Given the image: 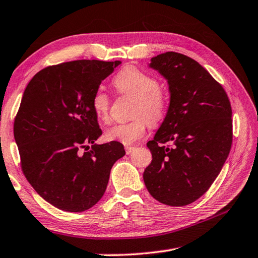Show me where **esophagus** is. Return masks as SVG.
<instances>
[{
	"label": "esophagus",
	"mask_w": 258,
	"mask_h": 258,
	"mask_svg": "<svg viewBox=\"0 0 258 258\" xmlns=\"http://www.w3.org/2000/svg\"><path fill=\"white\" fill-rule=\"evenodd\" d=\"M125 150H126V153L131 154V153H132V152L134 151V150H135V147H126Z\"/></svg>",
	"instance_id": "obj_1"
}]
</instances>
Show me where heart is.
Masks as SVG:
<instances>
[{
  "label": "heart",
  "instance_id": "obj_1",
  "mask_svg": "<svg viewBox=\"0 0 258 258\" xmlns=\"http://www.w3.org/2000/svg\"><path fill=\"white\" fill-rule=\"evenodd\" d=\"M114 87L121 95L135 97L133 116L127 123L114 124L106 130L107 141H116L126 145L142 139L150 124L158 125L165 118L168 109L167 92L159 87V81L151 74L134 65L120 70L113 79ZM93 114L100 121L109 120L110 98L105 90L98 89L91 99Z\"/></svg>",
  "mask_w": 258,
  "mask_h": 258
}]
</instances>
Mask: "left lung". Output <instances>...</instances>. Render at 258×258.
Here are the masks:
<instances>
[{"label":"left lung","instance_id":"8db88e82","mask_svg":"<svg viewBox=\"0 0 258 258\" xmlns=\"http://www.w3.org/2000/svg\"><path fill=\"white\" fill-rule=\"evenodd\" d=\"M150 68L167 79L170 104L147 143L152 161L144 170V184L160 203L184 207L207 193L227 160L231 105L221 84L188 56L167 51L152 57Z\"/></svg>","mask_w":258,"mask_h":258}]
</instances>
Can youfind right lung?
Masks as SVG:
<instances>
[{
    "label": "right lung",
    "instance_id": "1",
    "mask_svg": "<svg viewBox=\"0 0 258 258\" xmlns=\"http://www.w3.org/2000/svg\"><path fill=\"white\" fill-rule=\"evenodd\" d=\"M120 60L79 59L41 70L28 83L13 125L21 169L34 189L67 212L92 208L107 188L123 144L102 134L91 99Z\"/></svg>",
    "mask_w": 258,
    "mask_h": 258
}]
</instances>
